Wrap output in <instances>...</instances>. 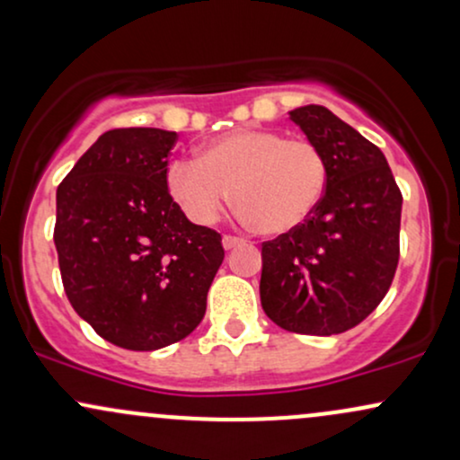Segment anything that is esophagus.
I'll return each mask as SVG.
<instances>
[{
    "mask_svg": "<svg viewBox=\"0 0 460 460\" xmlns=\"http://www.w3.org/2000/svg\"><path fill=\"white\" fill-rule=\"evenodd\" d=\"M242 244H246L244 237H235V235H225L223 237V246L226 248V251H231V248L242 246Z\"/></svg>",
    "mask_w": 460,
    "mask_h": 460,
    "instance_id": "1",
    "label": "esophagus"
}]
</instances>
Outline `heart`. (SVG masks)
I'll list each match as a JSON object with an SVG mask.
<instances>
[{
    "label": "heart",
    "mask_w": 460,
    "mask_h": 460,
    "mask_svg": "<svg viewBox=\"0 0 460 460\" xmlns=\"http://www.w3.org/2000/svg\"><path fill=\"white\" fill-rule=\"evenodd\" d=\"M329 162L315 142L270 129H237L209 142L197 160L171 162L166 186L190 220L212 225L229 205L260 234L298 229L320 205Z\"/></svg>",
    "instance_id": "1"
}]
</instances>
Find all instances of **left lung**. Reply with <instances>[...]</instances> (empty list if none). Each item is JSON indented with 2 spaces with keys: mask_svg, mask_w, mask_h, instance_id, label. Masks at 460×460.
<instances>
[{
  "mask_svg": "<svg viewBox=\"0 0 460 460\" xmlns=\"http://www.w3.org/2000/svg\"><path fill=\"white\" fill-rule=\"evenodd\" d=\"M289 119L320 146L329 183L298 229L261 244V307L300 335L355 329L381 305L400 260L402 192L376 145L322 105Z\"/></svg>",
  "mask_w": 460,
  "mask_h": 460,
  "instance_id": "8db88e82",
  "label": "left lung"
}]
</instances>
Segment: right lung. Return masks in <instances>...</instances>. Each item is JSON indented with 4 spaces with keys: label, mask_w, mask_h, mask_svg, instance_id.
I'll use <instances>...</instances> for the list:
<instances>
[{
    "label": "right lung",
    "mask_w": 460,
    "mask_h": 460,
    "mask_svg": "<svg viewBox=\"0 0 460 460\" xmlns=\"http://www.w3.org/2000/svg\"><path fill=\"white\" fill-rule=\"evenodd\" d=\"M179 136L110 129L56 192L54 242L68 303L125 350H157L200 324L223 237L192 225L166 186Z\"/></svg>",
    "instance_id": "1"
}]
</instances>
